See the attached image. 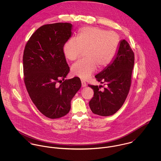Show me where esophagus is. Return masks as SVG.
Returning a JSON list of instances; mask_svg holds the SVG:
<instances>
[{
  "label": "esophagus",
  "mask_w": 161,
  "mask_h": 161,
  "mask_svg": "<svg viewBox=\"0 0 161 161\" xmlns=\"http://www.w3.org/2000/svg\"><path fill=\"white\" fill-rule=\"evenodd\" d=\"M81 83H82V87H86V86H87V83H86V82H84V81L82 80V81H81Z\"/></svg>",
  "instance_id": "obj_1"
}]
</instances>
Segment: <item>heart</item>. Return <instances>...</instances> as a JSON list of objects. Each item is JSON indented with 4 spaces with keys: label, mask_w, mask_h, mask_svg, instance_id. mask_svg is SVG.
<instances>
[{
    "label": "heart",
    "mask_w": 161,
    "mask_h": 161,
    "mask_svg": "<svg viewBox=\"0 0 161 161\" xmlns=\"http://www.w3.org/2000/svg\"><path fill=\"white\" fill-rule=\"evenodd\" d=\"M120 43L119 35L99 27L81 28L77 38L72 37L63 47L64 54L70 61L78 59L86 50V59L74 64L72 73L82 79H89L99 68L108 66L115 58Z\"/></svg>",
    "instance_id": "heart-1"
}]
</instances>
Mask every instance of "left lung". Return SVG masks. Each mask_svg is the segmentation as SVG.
Returning <instances> with one entry per match:
<instances>
[{"label":"left lung","instance_id":"8db88e82","mask_svg":"<svg viewBox=\"0 0 161 161\" xmlns=\"http://www.w3.org/2000/svg\"><path fill=\"white\" fill-rule=\"evenodd\" d=\"M135 54L129 43L123 40L112 62L95 77L103 86L89 84L94 93L89 107L94 114L108 116L114 115L123 105L130 89Z\"/></svg>","mask_w":161,"mask_h":161}]
</instances>
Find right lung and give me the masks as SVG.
<instances>
[{
    "label": "right lung",
    "mask_w": 161,
    "mask_h": 161,
    "mask_svg": "<svg viewBox=\"0 0 161 161\" xmlns=\"http://www.w3.org/2000/svg\"><path fill=\"white\" fill-rule=\"evenodd\" d=\"M71 29L69 23L44 25L31 36L23 51L27 92L38 110L51 119L69 113L70 101L81 87L77 77L64 80L70 69L63 47L71 36ZM58 83L62 84L59 86Z\"/></svg>",
    "instance_id": "1"
}]
</instances>
